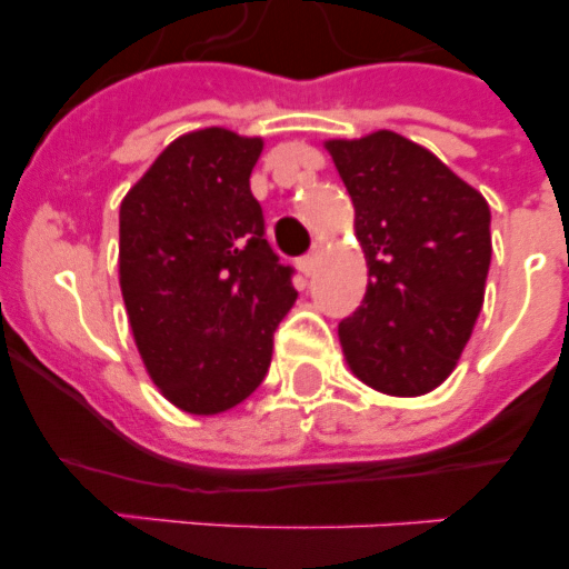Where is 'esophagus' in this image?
<instances>
[{"instance_id": "34e87169", "label": "esophagus", "mask_w": 569, "mask_h": 569, "mask_svg": "<svg viewBox=\"0 0 569 569\" xmlns=\"http://www.w3.org/2000/svg\"><path fill=\"white\" fill-rule=\"evenodd\" d=\"M316 259H319V250H310V253H305L299 259V270L305 276H310L316 270Z\"/></svg>"}]
</instances>
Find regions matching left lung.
Here are the masks:
<instances>
[{"label": "left lung", "instance_id": "obj_1", "mask_svg": "<svg viewBox=\"0 0 569 569\" xmlns=\"http://www.w3.org/2000/svg\"><path fill=\"white\" fill-rule=\"evenodd\" d=\"M325 148L353 199L370 276L361 305L339 325L347 365L379 393H430L453 373L485 305L490 208L393 130Z\"/></svg>", "mask_w": 569, "mask_h": 569}]
</instances>
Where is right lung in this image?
<instances>
[{
  "mask_svg": "<svg viewBox=\"0 0 569 569\" xmlns=\"http://www.w3.org/2000/svg\"><path fill=\"white\" fill-rule=\"evenodd\" d=\"M261 139L179 136L119 208V284L153 385L193 416L224 413L261 385L293 308V268L264 239L250 173Z\"/></svg>",
  "mask_w": 569,
  "mask_h": 569,
  "instance_id": "obj_1",
  "label": "right lung"
}]
</instances>
